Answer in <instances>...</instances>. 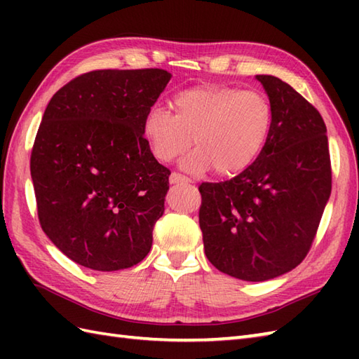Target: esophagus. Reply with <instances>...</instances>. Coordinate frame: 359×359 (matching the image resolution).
<instances>
[{
    "label": "esophagus",
    "instance_id": "esophagus-1",
    "mask_svg": "<svg viewBox=\"0 0 359 359\" xmlns=\"http://www.w3.org/2000/svg\"><path fill=\"white\" fill-rule=\"evenodd\" d=\"M189 179L185 177V175H182L179 172H171L170 175V184L175 185V184H188Z\"/></svg>",
    "mask_w": 359,
    "mask_h": 359
}]
</instances>
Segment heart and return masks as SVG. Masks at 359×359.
<instances>
[{"label":"heart","instance_id":"1","mask_svg":"<svg viewBox=\"0 0 359 359\" xmlns=\"http://www.w3.org/2000/svg\"><path fill=\"white\" fill-rule=\"evenodd\" d=\"M172 114L152 108L143 135L158 162L171 163L194 142L184 160L189 172L211 168L220 177L245 171L261 156L273 128V108L259 90L203 85L182 90L171 100Z\"/></svg>","mask_w":359,"mask_h":359}]
</instances>
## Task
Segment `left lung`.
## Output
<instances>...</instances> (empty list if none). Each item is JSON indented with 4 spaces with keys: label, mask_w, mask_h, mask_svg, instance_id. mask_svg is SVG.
<instances>
[{
    "label": "left lung",
    "mask_w": 359,
    "mask_h": 359,
    "mask_svg": "<svg viewBox=\"0 0 359 359\" xmlns=\"http://www.w3.org/2000/svg\"><path fill=\"white\" fill-rule=\"evenodd\" d=\"M273 108L264 151L236 177L199 187L205 255L219 271L250 282L278 278L310 251L332 193L321 114L273 75H256Z\"/></svg>",
    "instance_id": "1"
}]
</instances>
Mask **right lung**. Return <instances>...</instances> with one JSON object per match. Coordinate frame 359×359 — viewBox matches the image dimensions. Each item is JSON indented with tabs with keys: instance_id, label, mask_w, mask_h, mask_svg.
<instances>
[{
	"instance_id": "obj_1",
	"label": "right lung",
	"mask_w": 359,
	"mask_h": 359,
	"mask_svg": "<svg viewBox=\"0 0 359 359\" xmlns=\"http://www.w3.org/2000/svg\"><path fill=\"white\" fill-rule=\"evenodd\" d=\"M170 80L163 69L90 71L44 111L30 154L38 220L86 269L123 270L149 253L171 171L152 156L143 120Z\"/></svg>"
}]
</instances>
